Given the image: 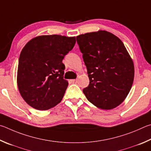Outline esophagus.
Wrapping results in <instances>:
<instances>
[{
  "label": "esophagus",
  "mask_w": 151,
  "mask_h": 151,
  "mask_svg": "<svg viewBox=\"0 0 151 151\" xmlns=\"http://www.w3.org/2000/svg\"><path fill=\"white\" fill-rule=\"evenodd\" d=\"M71 82H72V83H76V81H77V80H71Z\"/></svg>",
  "instance_id": "1"
}]
</instances>
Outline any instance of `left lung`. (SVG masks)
<instances>
[{"label": "left lung", "mask_w": 151, "mask_h": 151, "mask_svg": "<svg viewBox=\"0 0 151 151\" xmlns=\"http://www.w3.org/2000/svg\"><path fill=\"white\" fill-rule=\"evenodd\" d=\"M88 70L89 84L83 89L95 106L109 110L122 103L134 80L133 62L122 41L105 30L76 37Z\"/></svg>", "instance_id": "left-lung-1"}]
</instances>
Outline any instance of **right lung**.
<instances>
[{
  "label": "right lung",
  "mask_w": 151,
  "mask_h": 151,
  "mask_svg": "<svg viewBox=\"0 0 151 151\" xmlns=\"http://www.w3.org/2000/svg\"><path fill=\"white\" fill-rule=\"evenodd\" d=\"M75 37L39 36L21 51L17 84L24 100L38 110H47L62 101L68 81L63 79L62 60L73 49Z\"/></svg>",
  "instance_id": "obj_1"
}]
</instances>
